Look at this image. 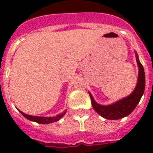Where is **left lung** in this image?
Here are the masks:
<instances>
[{"label": "left lung", "instance_id": "8db88e82", "mask_svg": "<svg viewBox=\"0 0 153 153\" xmlns=\"http://www.w3.org/2000/svg\"><path fill=\"white\" fill-rule=\"evenodd\" d=\"M136 55H137V62L139 68L138 79L136 88L130 95L109 105H102L98 104L94 101L91 94L89 93L93 108L99 115L103 117L104 118L109 120H117V119L123 118L129 115L140 102L145 91V74L144 67L140 63L137 55L136 54Z\"/></svg>", "mask_w": 153, "mask_h": 153}]
</instances>
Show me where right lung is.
Returning <instances> with one entry per match:
<instances>
[{"instance_id":"right-lung-1","label":"right lung","mask_w":153,"mask_h":153,"mask_svg":"<svg viewBox=\"0 0 153 153\" xmlns=\"http://www.w3.org/2000/svg\"><path fill=\"white\" fill-rule=\"evenodd\" d=\"M19 111L21 113L23 116L25 117V118L28 119L30 121H35V122H37V123L39 124H49L52 123V122H55V121H59L61 117H62L63 115L65 114L66 111L64 113H62L61 114H59L56 117H36V116H32V115H27V114H25V113H23L20 110Z\"/></svg>"}]
</instances>
